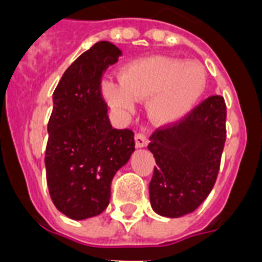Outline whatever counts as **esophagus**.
Instances as JSON below:
<instances>
[{
  "mask_svg": "<svg viewBox=\"0 0 262 262\" xmlns=\"http://www.w3.org/2000/svg\"><path fill=\"white\" fill-rule=\"evenodd\" d=\"M135 141H136V145H137V147H145V145L148 144L147 136L144 135L143 132H137V133H136Z\"/></svg>",
  "mask_w": 262,
  "mask_h": 262,
  "instance_id": "obj_1",
  "label": "esophagus"
}]
</instances>
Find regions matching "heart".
Here are the masks:
<instances>
[{
  "label": "heart",
  "mask_w": 262,
  "mask_h": 262,
  "mask_svg": "<svg viewBox=\"0 0 262 262\" xmlns=\"http://www.w3.org/2000/svg\"><path fill=\"white\" fill-rule=\"evenodd\" d=\"M205 69L199 62L170 57H148L129 63L119 81H108L104 95L113 106L130 107L147 100L152 119L159 123L178 121L193 108L205 90Z\"/></svg>",
  "instance_id": "heart-1"
}]
</instances>
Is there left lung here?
<instances>
[{
    "label": "left lung",
    "mask_w": 262,
    "mask_h": 262,
    "mask_svg": "<svg viewBox=\"0 0 262 262\" xmlns=\"http://www.w3.org/2000/svg\"><path fill=\"white\" fill-rule=\"evenodd\" d=\"M226 117L224 98L212 95L152 133L148 149L156 166L149 199L156 213L181 217L195 211L211 193L227 136Z\"/></svg>",
    "instance_id": "left-lung-1"
}]
</instances>
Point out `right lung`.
<instances>
[{"instance_id": "obj_1", "label": "right lung", "mask_w": 262, "mask_h": 262, "mask_svg": "<svg viewBox=\"0 0 262 262\" xmlns=\"http://www.w3.org/2000/svg\"><path fill=\"white\" fill-rule=\"evenodd\" d=\"M119 55L113 43H95L65 71L53 94L46 179L54 205L71 219L106 209L113 177L135 151V133L111 126L102 94L103 73Z\"/></svg>"}]
</instances>
